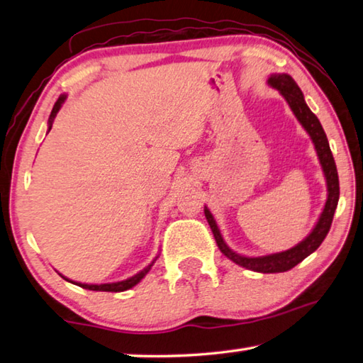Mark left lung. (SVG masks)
Segmentation results:
<instances>
[{"instance_id":"obj_1","label":"left lung","mask_w":363,"mask_h":363,"mask_svg":"<svg viewBox=\"0 0 363 363\" xmlns=\"http://www.w3.org/2000/svg\"><path fill=\"white\" fill-rule=\"evenodd\" d=\"M267 83L285 97V101L293 110L294 116H296L298 121L303 125L307 134L311 136L312 143H314L317 157L320 160L325 179H327V189H328V196H327V201H325V208L320 214V218H318L315 227L312 229L309 235H307L303 242H299L296 247H293L286 251H281V253L250 257V256L238 255L227 247L223 235H220V230L216 224V220H214L211 211L208 210L206 206H205V216H206L208 224L211 227L214 238H216V243L220 250V253L245 269L255 270V272H262V274H275V272H286V270L293 269L296 264L306 259L307 256L314 253V251L320 247L330 230L331 220H333V214L337 206V200H340V179H337V169L335 164L333 153L330 150L327 134H325L317 116L311 112L309 107H307L304 96L301 93L296 82H294L290 75H286V73H274V75L269 77Z\"/></svg>"}]
</instances>
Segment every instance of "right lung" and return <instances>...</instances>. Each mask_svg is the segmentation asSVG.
Wrapping results in <instances>:
<instances>
[{"instance_id": "add662e5", "label": "right lung", "mask_w": 363, "mask_h": 363, "mask_svg": "<svg viewBox=\"0 0 363 363\" xmlns=\"http://www.w3.org/2000/svg\"><path fill=\"white\" fill-rule=\"evenodd\" d=\"M65 94H62L57 99V102L54 104V107H52V112H51V115H49V120H48V131H51V128H52V123H54V118H56V115H57V112L60 110V107H62V104H64V101H65ZM158 257V256H157ZM157 257L155 259H153L149 266H147L145 269H143L140 270L139 274H136V275H133V277H130V279H126V280H121V281H115V284H101V285H89V284H78V281H72V280H69V279H65L64 275L62 277L65 279V280H69V281H72V284H75V285H78V286H82V288H84V290H93V291H125V290H130V288H133L134 285H138L140 280H143L145 275H147V272H149V270L152 269V266H153V262L157 261Z\"/></svg>"}]
</instances>
